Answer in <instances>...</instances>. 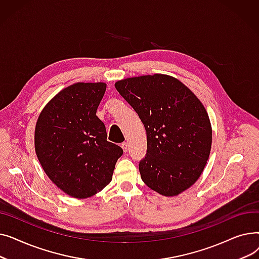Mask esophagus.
<instances>
[{
  "instance_id": "obj_1",
  "label": "esophagus",
  "mask_w": 259,
  "mask_h": 259,
  "mask_svg": "<svg viewBox=\"0 0 259 259\" xmlns=\"http://www.w3.org/2000/svg\"><path fill=\"white\" fill-rule=\"evenodd\" d=\"M121 148L122 150H124V152H127L129 150V146H128V143L127 142H124L121 144Z\"/></svg>"
}]
</instances>
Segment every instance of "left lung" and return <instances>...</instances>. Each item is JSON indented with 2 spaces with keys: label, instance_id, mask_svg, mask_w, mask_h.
<instances>
[{
  "label": "left lung",
  "instance_id": "left-lung-1",
  "mask_svg": "<svg viewBox=\"0 0 259 259\" xmlns=\"http://www.w3.org/2000/svg\"><path fill=\"white\" fill-rule=\"evenodd\" d=\"M115 88L134 109L147 133L140 161L143 182L176 196L201 175L210 155L212 127L206 108L181 80L167 74L128 77Z\"/></svg>",
  "mask_w": 259,
  "mask_h": 259
}]
</instances>
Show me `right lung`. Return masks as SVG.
Returning <instances> with one entry per match:
<instances>
[{
  "label": "right lung",
  "mask_w": 259,
  "mask_h": 259,
  "mask_svg": "<svg viewBox=\"0 0 259 259\" xmlns=\"http://www.w3.org/2000/svg\"><path fill=\"white\" fill-rule=\"evenodd\" d=\"M105 83H75L61 90L39 113L34 148L40 166L63 192L83 199L111 182L122 149L107 141L97 116Z\"/></svg>",
  "instance_id": "1"
}]
</instances>
